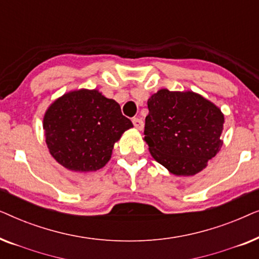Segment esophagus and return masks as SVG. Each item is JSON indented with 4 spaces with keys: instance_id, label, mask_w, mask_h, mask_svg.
Listing matches in <instances>:
<instances>
[{
    "instance_id": "34e87169",
    "label": "esophagus",
    "mask_w": 259,
    "mask_h": 259,
    "mask_svg": "<svg viewBox=\"0 0 259 259\" xmlns=\"http://www.w3.org/2000/svg\"><path fill=\"white\" fill-rule=\"evenodd\" d=\"M132 121H133V125H134V127H136V128L140 130V131L144 128V121L140 118H134Z\"/></svg>"
}]
</instances>
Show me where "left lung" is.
Here are the masks:
<instances>
[{
    "label": "left lung",
    "instance_id": "1",
    "mask_svg": "<svg viewBox=\"0 0 259 259\" xmlns=\"http://www.w3.org/2000/svg\"><path fill=\"white\" fill-rule=\"evenodd\" d=\"M147 106L145 140L152 157L173 175H196L221 150L224 115L199 94L160 90Z\"/></svg>",
    "mask_w": 259,
    "mask_h": 259
}]
</instances>
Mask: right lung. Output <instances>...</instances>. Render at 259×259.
Wrapping results in <instances>:
<instances>
[{"label": "right lung", "instance_id": "obj_1", "mask_svg": "<svg viewBox=\"0 0 259 259\" xmlns=\"http://www.w3.org/2000/svg\"><path fill=\"white\" fill-rule=\"evenodd\" d=\"M132 121L113 99L98 91L67 93L51 105L44 118L46 143L59 164L76 172L104 167Z\"/></svg>", "mask_w": 259, "mask_h": 259}]
</instances>
